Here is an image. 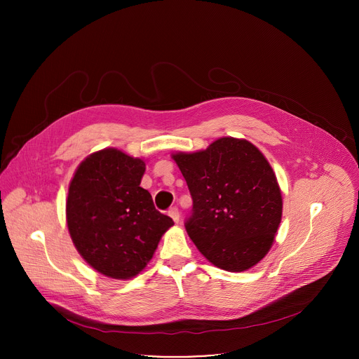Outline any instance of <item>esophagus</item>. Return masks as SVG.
I'll list each match as a JSON object with an SVG mask.
<instances>
[{
  "instance_id": "34e87169",
  "label": "esophagus",
  "mask_w": 359,
  "mask_h": 359,
  "mask_svg": "<svg viewBox=\"0 0 359 359\" xmlns=\"http://www.w3.org/2000/svg\"><path fill=\"white\" fill-rule=\"evenodd\" d=\"M169 216L173 219L175 223H179V220H180V212H179L177 208H170V209H169Z\"/></svg>"
}]
</instances>
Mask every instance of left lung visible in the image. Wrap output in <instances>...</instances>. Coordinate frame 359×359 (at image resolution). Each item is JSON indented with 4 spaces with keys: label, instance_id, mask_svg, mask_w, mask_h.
<instances>
[{
    "label": "left lung",
    "instance_id": "obj_1",
    "mask_svg": "<svg viewBox=\"0 0 359 359\" xmlns=\"http://www.w3.org/2000/svg\"><path fill=\"white\" fill-rule=\"evenodd\" d=\"M191 196L186 231L210 263L244 271L270 250L283 198L263 153L247 140L222 137L206 150L173 155Z\"/></svg>",
    "mask_w": 359,
    "mask_h": 359
}]
</instances>
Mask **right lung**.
I'll return each instance as SVG.
<instances>
[{"label": "right lung", "instance_id": "add662e5", "mask_svg": "<svg viewBox=\"0 0 359 359\" xmlns=\"http://www.w3.org/2000/svg\"><path fill=\"white\" fill-rule=\"evenodd\" d=\"M143 173V161L104 149L79 165L69 184L72 241L83 260L107 277L125 280L142 271L173 226L140 187Z\"/></svg>", "mask_w": 359, "mask_h": 359}]
</instances>
